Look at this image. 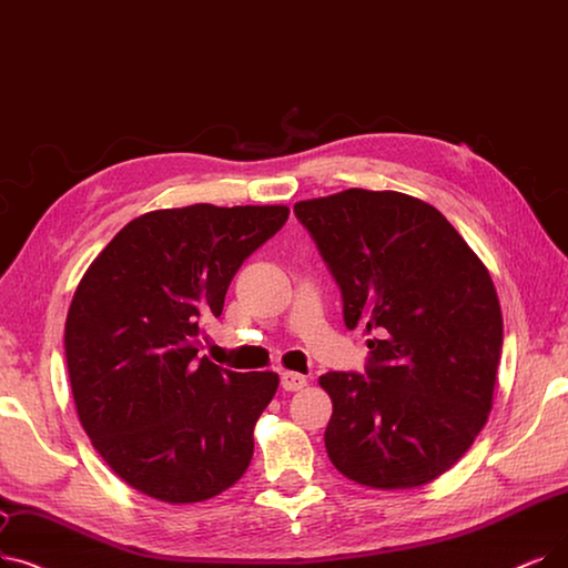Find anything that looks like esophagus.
I'll return each mask as SVG.
<instances>
[{
	"instance_id": "34e87169",
	"label": "esophagus",
	"mask_w": 568,
	"mask_h": 568,
	"mask_svg": "<svg viewBox=\"0 0 568 568\" xmlns=\"http://www.w3.org/2000/svg\"><path fill=\"white\" fill-rule=\"evenodd\" d=\"M306 383H308L306 376H302L297 372H283L281 374V387L287 389V392H297V389L306 387Z\"/></svg>"
}]
</instances>
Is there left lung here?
I'll return each mask as SVG.
<instances>
[{"mask_svg": "<svg viewBox=\"0 0 568 568\" xmlns=\"http://www.w3.org/2000/svg\"><path fill=\"white\" fill-rule=\"evenodd\" d=\"M294 215L341 290L345 327L372 334L364 374L320 376L332 464L376 489L438 478L491 408L504 320L485 264L443 213L402 192L353 187Z\"/></svg>", "mask_w": 568, "mask_h": 568, "instance_id": "1", "label": "left lung"}]
</instances>
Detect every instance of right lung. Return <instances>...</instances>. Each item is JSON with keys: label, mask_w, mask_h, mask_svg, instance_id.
Segmentation results:
<instances>
[{"label": "right lung", "mask_w": 568, "mask_h": 568, "mask_svg": "<svg viewBox=\"0 0 568 568\" xmlns=\"http://www.w3.org/2000/svg\"><path fill=\"white\" fill-rule=\"evenodd\" d=\"M287 215V206L213 204L145 213L73 292L64 355L81 425L143 495L206 501L248 468L253 427L278 376L196 357V334L220 317L236 271Z\"/></svg>", "instance_id": "add662e5"}]
</instances>
